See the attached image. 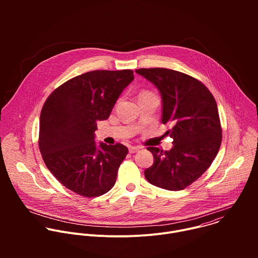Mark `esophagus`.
Here are the masks:
<instances>
[{"label": "esophagus", "instance_id": "obj_1", "mask_svg": "<svg viewBox=\"0 0 258 258\" xmlns=\"http://www.w3.org/2000/svg\"><path fill=\"white\" fill-rule=\"evenodd\" d=\"M140 149H141V147H139V146H130L128 147V151H130L131 154H134V153L138 152Z\"/></svg>", "mask_w": 258, "mask_h": 258}]
</instances>
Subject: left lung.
Returning a JSON list of instances; mask_svg holds the SVG:
<instances>
[{
  "label": "left lung",
  "instance_id": "obj_1",
  "mask_svg": "<svg viewBox=\"0 0 258 258\" xmlns=\"http://www.w3.org/2000/svg\"><path fill=\"white\" fill-rule=\"evenodd\" d=\"M138 75L151 82L162 98V123L173 139L163 151L148 147L154 163L144 173L152 185L179 191L190 186L211 165L222 144V126L216 102L198 80L166 68H141Z\"/></svg>",
  "mask_w": 258,
  "mask_h": 258
}]
</instances>
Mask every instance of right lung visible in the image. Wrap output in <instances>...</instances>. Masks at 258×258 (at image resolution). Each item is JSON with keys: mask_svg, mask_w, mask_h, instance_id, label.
Wrapping results in <instances>:
<instances>
[{"mask_svg": "<svg viewBox=\"0 0 258 258\" xmlns=\"http://www.w3.org/2000/svg\"><path fill=\"white\" fill-rule=\"evenodd\" d=\"M134 71L94 70L73 78L46 100L39 147L44 162L64 187L97 197L114 186L128 150L122 144L95 142L97 121L109 117Z\"/></svg>", "mask_w": 258, "mask_h": 258, "instance_id": "1", "label": "right lung"}]
</instances>
